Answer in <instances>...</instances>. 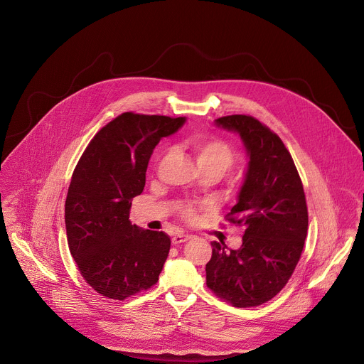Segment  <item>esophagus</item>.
<instances>
[{"mask_svg":"<svg viewBox=\"0 0 364 364\" xmlns=\"http://www.w3.org/2000/svg\"><path fill=\"white\" fill-rule=\"evenodd\" d=\"M188 240H191V235H188V234H176V235L172 237V244L178 245V244H182V242H186Z\"/></svg>","mask_w":364,"mask_h":364,"instance_id":"34e87169","label":"esophagus"}]
</instances>
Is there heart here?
Instances as JSON below:
<instances>
[{"mask_svg":"<svg viewBox=\"0 0 364 364\" xmlns=\"http://www.w3.org/2000/svg\"><path fill=\"white\" fill-rule=\"evenodd\" d=\"M191 149L199 172H210L216 176H221L235 159V152L231 144L221 139H195L191 141ZM181 210L188 220H193L196 216L195 209L189 205L181 206Z\"/></svg>","mask_w":364,"mask_h":364,"instance_id":"obj_1","label":"heart"}]
</instances>
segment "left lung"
Listing matches in <instances>:
<instances>
[{"instance_id": "8db88e82", "label": "left lung", "mask_w": 364, "mask_h": 364, "mask_svg": "<svg viewBox=\"0 0 364 364\" xmlns=\"http://www.w3.org/2000/svg\"><path fill=\"white\" fill-rule=\"evenodd\" d=\"M215 124L240 134L248 165L238 200L227 215L245 230L242 245L212 242L206 285L235 307L275 297L294 272L309 228L303 183L282 140L252 116L232 114Z\"/></svg>"}]
</instances>
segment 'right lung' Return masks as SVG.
Returning <instances> with one entry per match:
<instances>
[{"label": "right lung", "mask_w": 364, "mask_h": 364, "mask_svg": "<svg viewBox=\"0 0 364 364\" xmlns=\"http://www.w3.org/2000/svg\"><path fill=\"white\" fill-rule=\"evenodd\" d=\"M183 123L185 117L123 113L92 139L71 176L64 209L68 248L87 284L107 299L124 300L159 279L171 238L132 224L129 210L143 192L155 146Z\"/></svg>", "instance_id": "obj_1"}]
</instances>
